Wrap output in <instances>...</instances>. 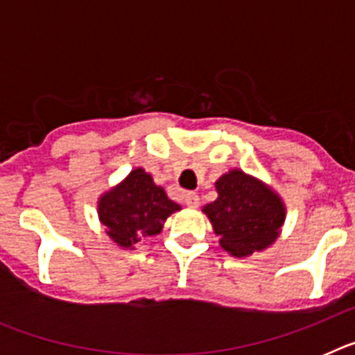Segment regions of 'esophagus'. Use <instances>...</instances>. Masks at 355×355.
<instances>
[{
    "label": "esophagus",
    "instance_id": "34e87169",
    "mask_svg": "<svg viewBox=\"0 0 355 355\" xmlns=\"http://www.w3.org/2000/svg\"><path fill=\"white\" fill-rule=\"evenodd\" d=\"M184 202H187L188 208H197V206L200 205V199H199V196H197V193L188 192L187 196H184Z\"/></svg>",
    "mask_w": 355,
    "mask_h": 355
}]
</instances>
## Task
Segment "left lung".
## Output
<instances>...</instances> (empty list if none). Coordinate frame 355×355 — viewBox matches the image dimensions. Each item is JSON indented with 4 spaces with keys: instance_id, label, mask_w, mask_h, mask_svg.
<instances>
[{
    "instance_id": "left-lung-1",
    "label": "left lung",
    "mask_w": 355,
    "mask_h": 355,
    "mask_svg": "<svg viewBox=\"0 0 355 355\" xmlns=\"http://www.w3.org/2000/svg\"><path fill=\"white\" fill-rule=\"evenodd\" d=\"M216 192L218 199L209 202L205 213L229 254L243 258L274 243L284 208L270 188L245 172L231 171L216 181Z\"/></svg>"
}]
</instances>
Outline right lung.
<instances>
[{
  "instance_id": "right-lung-1",
  "label": "right lung",
  "mask_w": 355,
  "mask_h": 355,
  "mask_svg": "<svg viewBox=\"0 0 355 355\" xmlns=\"http://www.w3.org/2000/svg\"><path fill=\"white\" fill-rule=\"evenodd\" d=\"M180 205L172 202L162 187L142 168L131 172L126 181L99 200V216L106 233L121 247H131L142 236L158 234L163 222Z\"/></svg>"
}]
</instances>
